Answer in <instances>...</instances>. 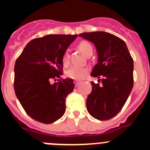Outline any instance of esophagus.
<instances>
[{
	"mask_svg": "<svg viewBox=\"0 0 150 150\" xmlns=\"http://www.w3.org/2000/svg\"><path fill=\"white\" fill-rule=\"evenodd\" d=\"M74 83L75 84V86H78L79 83H80V81H79V80H74Z\"/></svg>",
	"mask_w": 150,
	"mask_h": 150,
	"instance_id": "esophagus-1",
	"label": "esophagus"
}]
</instances>
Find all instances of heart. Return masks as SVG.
Instances as JSON below:
<instances>
[{
  "mask_svg": "<svg viewBox=\"0 0 150 150\" xmlns=\"http://www.w3.org/2000/svg\"><path fill=\"white\" fill-rule=\"evenodd\" d=\"M78 47L86 55H87V54L90 51H92V46L87 41L83 40L79 42L78 44ZM69 61H70V52H69L68 50H66L64 52L63 55H62V62L64 65H67L69 64ZM88 67L73 66L66 71V75L68 78L78 80V79H83L88 74Z\"/></svg>",
  "mask_w": 150,
  "mask_h": 150,
  "instance_id": "heart-1",
  "label": "heart"
}]
</instances>
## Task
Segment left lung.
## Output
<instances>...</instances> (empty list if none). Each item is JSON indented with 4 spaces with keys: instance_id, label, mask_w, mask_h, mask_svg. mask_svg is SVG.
Listing matches in <instances>:
<instances>
[{
    "instance_id": "obj_1",
    "label": "left lung",
    "mask_w": 150,
    "mask_h": 150,
    "mask_svg": "<svg viewBox=\"0 0 150 150\" xmlns=\"http://www.w3.org/2000/svg\"><path fill=\"white\" fill-rule=\"evenodd\" d=\"M79 36L96 47L98 59L91 76L102 77L101 85L91 82L92 90L87 97V110L97 120H108L122 109L133 88V59L125 43L113 34L96 31Z\"/></svg>"
}]
</instances>
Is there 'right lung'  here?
<instances>
[{"instance_id":"obj_1","label":"right lung","mask_w":150,"mask_h":150,"mask_svg":"<svg viewBox=\"0 0 150 150\" xmlns=\"http://www.w3.org/2000/svg\"><path fill=\"white\" fill-rule=\"evenodd\" d=\"M76 37L77 34H50L35 38L16 61V95L33 120L51 124L65 112L66 98L74 88L73 79L60 78L54 84L50 81L62 75V55Z\"/></svg>"}]
</instances>
